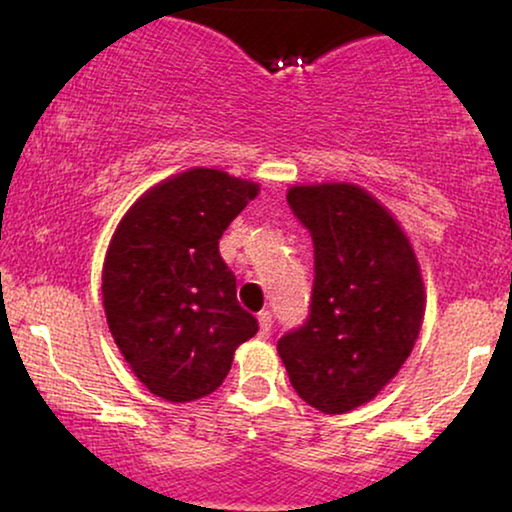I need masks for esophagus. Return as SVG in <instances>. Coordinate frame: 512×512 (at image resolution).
<instances>
[{
    "label": "esophagus",
    "instance_id": "obj_1",
    "mask_svg": "<svg viewBox=\"0 0 512 512\" xmlns=\"http://www.w3.org/2000/svg\"><path fill=\"white\" fill-rule=\"evenodd\" d=\"M258 327H261V336H270L272 315L268 313V310H263V313H258Z\"/></svg>",
    "mask_w": 512,
    "mask_h": 512
}]
</instances>
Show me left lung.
Wrapping results in <instances>:
<instances>
[{
    "mask_svg": "<svg viewBox=\"0 0 512 512\" xmlns=\"http://www.w3.org/2000/svg\"><path fill=\"white\" fill-rule=\"evenodd\" d=\"M289 207L315 244L308 322L277 341L289 381L322 414L381 393L414 350L426 287L407 232L355 183L291 185Z\"/></svg>",
    "mask_w": 512,
    "mask_h": 512,
    "instance_id": "8db88e82",
    "label": "left lung"
}]
</instances>
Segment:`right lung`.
Listing matches in <instances>:
<instances>
[{"label": "right lung", "mask_w": 512, "mask_h": 512, "mask_svg": "<svg viewBox=\"0 0 512 512\" xmlns=\"http://www.w3.org/2000/svg\"><path fill=\"white\" fill-rule=\"evenodd\" d=\"M258 183L195 167L131 204L103 263V308L119 353L152 395L192 402L228 376L258 331L237 303L218 240L258 195Z\"/></svg>", "instance_id": "obj_1"}]
</instances>
